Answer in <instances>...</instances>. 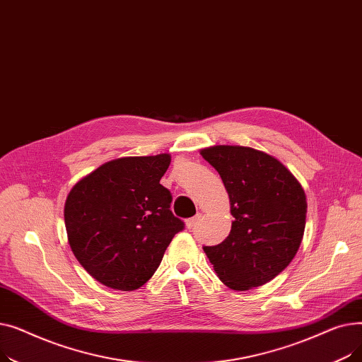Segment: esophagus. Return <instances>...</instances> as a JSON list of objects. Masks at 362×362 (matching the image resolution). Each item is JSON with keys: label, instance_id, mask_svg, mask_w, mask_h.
<instances>
[{"label": "esophagus", "instance_id": "1", "mask_svg": "<svg viewBox=\"0 0 362 362\" xmlns=\"http://www.w3.org/2000/svg\"><path fill=\"white\" fill-rule=\"evenodd\" d=\"M199 220H201V214H198V216H195V217H192V218H187V220L185 221V224H186L187 229H191V227H194Z\"/></svg>", "mask_w": 362, "mask_h": 362}]
</instances>
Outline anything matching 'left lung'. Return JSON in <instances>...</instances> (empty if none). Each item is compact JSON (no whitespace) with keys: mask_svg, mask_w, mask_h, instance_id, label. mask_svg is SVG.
I'll return each instance as SVG.
<instances>
[{"mask_svg":"<svg viewBox=\"0 0 362 362\" xmlns=\"http://www.w3.org/2000/svg\"><path fill=\"white\" fill-rule=\"evenodd\" d=\"M199 154L218 171L235 218L229 236L204 246V252L227 288L262 286L286 269L299 250L307 220L305 192L267 152L216 145Z\"/></svg>","mask_w":362,"mask_h":362,"instance_id":"1","label":"left lung"}]
</instances>
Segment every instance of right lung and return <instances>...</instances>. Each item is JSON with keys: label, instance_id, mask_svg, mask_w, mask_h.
I'll use <instances>...</instances> for the list:
<instances>
[{"label": "right lung", "instance_id": "obj_1", "mask_svg": "<svg viewBox=\"0 0 362 362\" xmlns=\"http://www.w3.org/2000/svg\"><path fill=\"white\" fill-rule=\"evenodd\" d=\"M170 161V154L111 160L70 189L69 245L104 286L126 292L144 286L183 229L170 211V191L160 183Z\"/></svg>", "mask_w": 362, "mask_h": 362}]
</instances>
